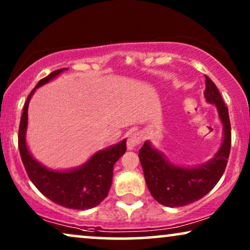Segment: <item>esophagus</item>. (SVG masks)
Returning a JSON list of instances; mask_svg holds the SVG:
<instances>
[{"mask_svg":"<svg viewBox=\"0 0 250 250\" xmlns=\"http://www.w3.org/2000/svg\"><path fill=\"white\" fill-rule=\"evenodd\" d=\"M142 141V134L140 132H132L127 139V149L133 150L136 146H139Z\"/></svg>","mask_w":250,"mask_h":250,"instance_id":"obj_1","label":"esophagus"}]
</instances>
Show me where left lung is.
Here are the masks:
<instances>
[{
    "label": "left lung",
    "mask_w": 250,
    "mask_h": 250,
    "mask_svg": "<svg viewBox=\"0 0 250 250\" xmlns=\"http://www.w3.org/2000/svg\"><path fill=\"white\" fill-rule=\"evenodd\" d=\"M206 77L204 95L208 104L217 109L223 127L220 149L207 163L193 167L179 166L170 163L150 141L139 150L146 187L159 204L167 207H182L206 196L223 175L231 149V125L229 111L220 92L209 77Z\"/></svg>",
    "instance_id": "1"
}]
</instances>
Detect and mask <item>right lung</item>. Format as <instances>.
<instances>
[{
  "instance_id": "add662e5",
  "label": "right lung",
  "mask_w": 250,
  "mask_h": 250,
  "mask_svg": "<svg viewBox=\"0 0 250 250\" xmlns=\"http://www.w3.org/2000/svg\"><path fill=\"white\" fill-rule=\"evenodd\" d=\"M67 68L54 70L41 80L27 98L20 118L18 145L20 157L29 179L40 192L51 201L70 209H90L108 196L112 182L114 165L126 151V139L97 151L86 163L76 168L56 170L47 168L34 158L26 142L28 125V104L36 88L59 76Z\"/></svg>"
}]
</instances>
